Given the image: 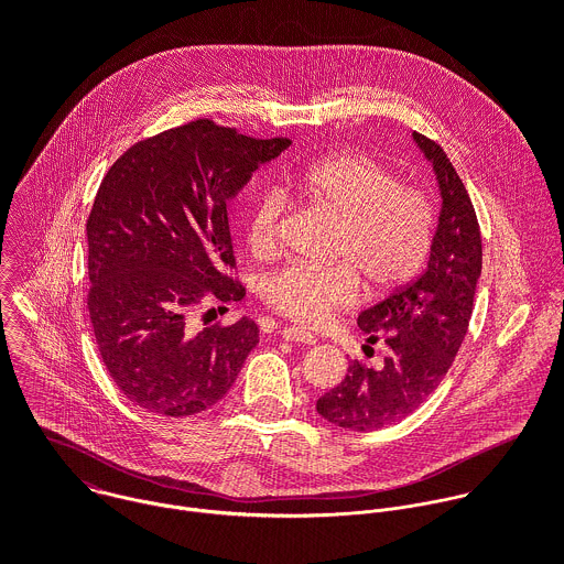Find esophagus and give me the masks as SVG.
<instances>
[{"label":"esophagus","instance_id":"esophagus-1","mask_svg":"<svg viewBox=\"0 0 564 564\" xmlns=\"http://www.w3.org/2000/svg\"><path fill=\"white\" fill-rule=\"evenodd\" d=\"M281 337H283L285 341H296V344H305V346L316 344V337H314L312 333H307V330H303V328H296V326L283 328V330H281Z\"/></svg>","mask_w":564,"mask_h":564}]
</instances>
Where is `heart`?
Here are the masks:
<instances>
[{
  "label": "heart",
  "instance_id": "obj_1",
  "mask_svg": "<svg viewBox=\"0 0 564 564\" xmlns=\"http://www.w3.org/2000/svg\"><path fill=\"white\" fill-rule=\"evenodd\" d=\"M288 187L337 218L333 265L288 263L263 283V299L296 324L316 326L357 303L361 281L386 294L413 281L435 238L429 194L364 153H335L285 174ZM290 200L281 187L261 189L246 214V240L254 257L279 252Z\"/></svg>",
  "mask_w": 564,
  "mask_h": 564
}]
</instances>
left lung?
I'll return each instance as SVG.
<instances>
[{
	"instance_id": "left-lung-1",
	"label": "left lung",
	"mask_w": 564,
	"mask_h": 564,
	"mask_svg": "<svg viewBox=\"0 0 564 564\" xmlns=\"http://www.w3.org/2000/svg\"><path fill=\"white\" fill-rule=\"evenodd\" d=\"M413 138L437 176L440 223L424 274L357 318L368 344L388 346L383 364L370 368L352 359L344 381L316 401L321 417L350 431L390 426L435 392L468 330L481 274V236L470 196L444 149L417 131Z\"/></svg>"
}]
</instances>
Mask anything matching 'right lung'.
Instances as JSON below:
<instances>
[{
	"mask_svg": "<svg viewBox=\"0 0 564 564\" xmlns=\"http://www.w3.org/2000/svg\"><path fill=\"white\" fill-rule=\"evenodd\" d=\"M292 140H259L200 118L129 147L96 194L87 307L100 357L135 406L196 415L225 397L259 326L198 330L207 301H240L227 200ZM209 312V310H207Z\"/></svg>",
	"mask_w": 564,
	"mask_h": 564,
	"instance_id": "1",
	"label": "right lung"
}]
</instances>
